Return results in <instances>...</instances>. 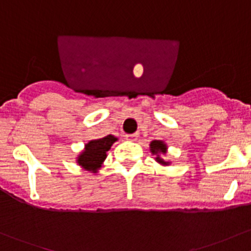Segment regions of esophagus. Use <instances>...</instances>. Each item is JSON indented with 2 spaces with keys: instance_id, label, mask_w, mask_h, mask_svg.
<instances>
[{
  "instance_id": "1",
  "label": "esophagus",
  "mask_w": 251,
  "mask_h": 251,
  "mask_svg": "<svg viewBox=\"0 0 251 251\" xmlns=\"http://www.w3.org/2000/svg\"><path fill=\"white\" fill-rule=\"evenodd\" d=\"M126 140H130V141H136L138 137V133H131V135H125Z\"/></svg>"
}]
</instances>
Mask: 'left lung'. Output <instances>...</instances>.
<instances>
[{
    "instance_id": "left-lung-1",
    "label": "left lung",
    "mask_w": 251,
    "mask_h": 251,
    "mask_svg": "<svg viewBox=\"0 0 251 251\" xmlns=\"http://www.w3.org/2000/svg\"><path fill=\"white\" fill-rule=\"evenodd\" d=\"M151 151L153 154H165L166 153V144L164 143L163 141H153L151 143ZM156 161L160 164H163V165H169V163H166V161H164V159H161L160 156H156Z\"/></svg>"
}]
</instances>
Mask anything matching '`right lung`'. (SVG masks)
Instances as JSON below:
<instances>
[{"label":"right lung","instance_id":"add662e5","mask_svg":"<svg viewBox=\"0 0 251 251\" xmlns=\"http://www.w3.org/2000/svg\"><path fill=\"white\" fill-rule=\"evenodd\" d=\"M115 141H118V138L111 135L100 140L90 141L85 146V151L77 156L78 165L82 166L85 170L96 174L102 166V163L107 158V151Z\"/></svg>","mask_w":251,"mask_h":251}]
</instances>
